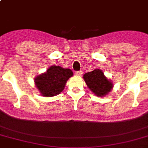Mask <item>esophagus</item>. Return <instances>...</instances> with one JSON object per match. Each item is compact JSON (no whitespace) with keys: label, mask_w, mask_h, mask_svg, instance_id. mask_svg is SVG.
Listing matches in <instances>:
<instances>
[{"label":"esophagus","mask_w":148,"mask_h":148,"mask_svg":"<svg viewBox=\"0 0 148 148\" xmlns=\"http://www.w3.org/2000/svg\"><path fill=\"white\" fill-rule=\"evenodd\" d=\"M82 74H83V72L81 71H77L75 72V74L77 75V76H81V75H82Z\"/></svg>","instance_id":"1"}]
</instances>
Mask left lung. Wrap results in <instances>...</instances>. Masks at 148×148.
Segmentation results:
<instances>
[{"instance_id":"1","label":"left lung","mask_w":148,"mask_h":148,"mask_svg":"<svg viewBox=\"0 0 148 148\" xmlns=\"http://www.w3.org/2000/svg\"><path fill=\"white\" fill-rule=\"evenodd\" d=\"M87 85L93 93L99 97H103L112 89V82L109 81L101 70L96 69L84 75Z\"/></svg>"}]
</instances>
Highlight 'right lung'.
Wrapping results in <instances>:
<instances>
[{
  "label": "right lung",
  "instance_id": "right-lung-1",
  "mask_svg": "<svg viewBox=\"0 0 148 148\" xmlns=\"http://www.w3.org/2000/svg\"><path fill=\"white\" fill-rule=\"evenodd\" d=\"M71 76L73 72L71 69H65L60 66H51L46 73L36 77V87L43 96L53 97L64 90L66 82Z\"/></svg>",
  "mask_w": 148,
  "mask_h": 148
}]
</instances>
